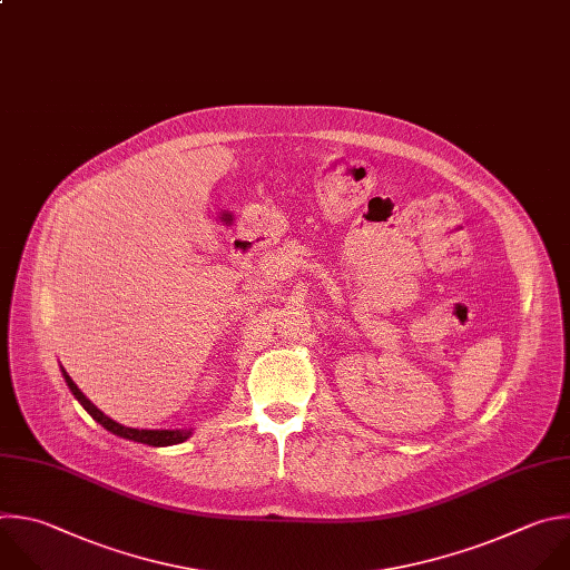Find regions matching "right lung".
I'll return each mask as SVG.
<instances>
[{"mask_svg": "<svg viewBox=\"0 0 570 570\" xmlns=\"http://www.w3.org/2000/svg\"><path fill=\"white\" fill-rule=\"evenodd\" d=\"M62 377H65L69 391L73 393V397L82 404V409H85L98 424H102L107 431H111L114 435H121V438L135 440V442H144V444H150V446H168V444H179V442H184V440L190 438V433H193V429H132V426H124V424H119L117 420L107 417L100 409H96V406L82 395V391L73 384V380L67 375L65 368H62Z\"/></svg>", "mask_w": 570, "mask_h": 570, "instance_id": "right-lung-1", "label": "right lung"}]
</instances>
